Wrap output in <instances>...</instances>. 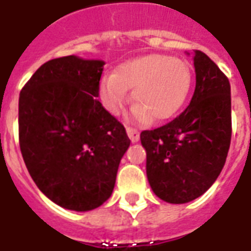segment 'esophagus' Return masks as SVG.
Segmentation results:
<instances>
[{"label":"esophagus","mask_w":251,"mask_h":251,"mask_svg":"<svg viewBox=\"0 0 251 251\" xmlns=\"http://www.w3.org/2000/svg\"><path fill=\"white\" fill-rule=\"evenodd\" d=\"M127 134H128L131 142H134V143H136V142H139L140 135H139V131H138V129H136V128H134V127H129V126H127Z\"/></svg>","instance_id":"34e87169"}]
</instances>
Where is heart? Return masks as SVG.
I'll list each match as a JSON object with an SVG mask.
<instances>
[{
	"mask_svg": "<svg viewBox=\"0 0 251 251\" xmlns=\"http://www.w3.org/2000/svg\"><path fill=\"white\" fill-rule=\"evenodd\" d=\"M191 66L179 58L151 54L126 60L113 74L102 77L100 99L111 113H117L132 89L135 116L165 122L176 116L191 93Z\"/></svg>",
	"mask_w": 251,
	"mask_h": 251,
	"instance_id": "1",
	"label": "heart"
}]
</instances>
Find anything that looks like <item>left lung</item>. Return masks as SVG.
<instances>
[{
	"label": "left lung",
	"mask_w": 251,
	"mask_h": 251,
	"mask_svg": "<svg viewBox=\"0 0 251 251\" xmlns=\"http://www.w3.org/2000/svg\"><path fill=\"white\" fill-rule=\"evenodd\" d=\"M196 88L189 105L174 120L146 129V172L163 201L184 204L207 192L225 166L231 142L228 78L207 55L195 50Z\"/></svg>",
	"instance_id": "8db88e82"
}]
</instances>
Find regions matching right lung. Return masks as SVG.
<instances>
[{
  "mask_svg": "<svg viewBox=\"0 0 251 251\" xmlns=\"http://www.w3.org/2000/svg\"><path fill=\"white\" fill-rule=\"evenodd\" d=\"M102 60L74 55L46 62L21 89L19 142L37 188L72 211H90L111 197L131 140L97 100Z\"/></svg>",
  "mask_w": 251,
  "mask_h": 251,
  "instance_id": "right-lung-1",
  "label": "right lung"
}]
</instances>
